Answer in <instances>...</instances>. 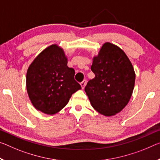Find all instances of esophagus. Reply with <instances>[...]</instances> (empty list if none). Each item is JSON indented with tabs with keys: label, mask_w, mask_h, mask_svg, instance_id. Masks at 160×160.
<instances>
[{
	"label": "esophagus",
	"mask_w": 160,
	"mask_h": 160,
	"mask_svg": "<svg viewBox=\"0 0 160 160\" xmlns=\"http://www.w3.org/2000/svg\"><path fill=\"white\" fill-rule=\"evenodd\" d=\"M85 85H86V80H84L82 81V82H80V85H81V88H82V89H84Z\"/></svg>",
	"instance_id": "34e87169"
}]
</instances>
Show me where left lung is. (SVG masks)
<instances>
[{
    "mask_svg": "<svg viewBox=\"0 0 160 160\" xmlns=\"http://www.w3.org/2000/svg\"><path fill=\"white\" fill-rule=\"evenodd\" d=\"M94 79L85 91L93 108L105 116L115 115L128 105L133 92L135 73L122 50L110 42L102 45L93 59Z\"/></svg>",
    "mask_w": 160,
    "mask_h": 160,
    "instance_id": "1",
    "label": "left lung"
}]
</instances>
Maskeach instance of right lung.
<instances>
[{
    "label": "right lung",
    "mask_w": 160,
    "mask_h": 160,
    "mask_svg": "<svg viewBox=\"0 0 160 160\" xmlns=\"http://www.w3.org/2000/svg\"><path fill=\"white\" fill-rule=\"evenodd\" d=\"M62 48L52 45L38 55L30 65L26 88L37 110L53 115L67 105L71 95L81 89L74 78L75 70L68 67Z\"/></svg>",
    "instance_id": "1"
}]
</instances>
